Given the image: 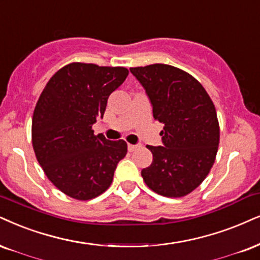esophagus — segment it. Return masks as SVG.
Returning a JSON list of instances; mask_svg holds the SVG:
<instances>
[{"instance_id": "esophagus-1", "label": "esophagus", "mask_w": 260, "mask_h": 260, "mask_svg": "<svg viewBox=\"0 0 260 260\" xmlns=\"http://www.w3.org/2000/svg\"><path fill=\"white\" fill-rule=\"evenodd\" d=\"M139 145H127V149H129V152H134V150H136L137 148H139Z\"/></svg>"}]
</instances>
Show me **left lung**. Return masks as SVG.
I'll use <instances>...</instances> for the list:
<instances>
[{"mask_svg":"<svg viewBox=\"0 0 260 260\" xmlns=\"http://www.w3.org/2000/svg\"><path fill=\"white\" fill-rule=\"evenodd\" d=\"M164 125L162 146H147L153 161L141 171L143 181L159 195L184 197L203 183L219 145L217 112L204 86L177 67L154 63L131 67Z\"/></svg>","mask_w":260,"mask_h":260,"instance_id":"8db88e82","label":"left lung"}]
</instances>
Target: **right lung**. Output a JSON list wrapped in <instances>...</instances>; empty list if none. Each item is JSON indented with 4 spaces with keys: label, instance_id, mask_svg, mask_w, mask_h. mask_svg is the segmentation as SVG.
I'll return each instance as SVG.
<instances>
[{
    "label": "right lung",
    "instance_id": "right-lung-1",
    "mask_svg": "<svg viewBox=\"0 0 260 260\" xmlns=\"http://www.w3.org/2000/svg\"><path fill=\"white\" fill-rule=\"evenodd\" d=\"M127 75L125 67L72 62L42 91L32 117V146L48 179L63 194L90 200L113 181L127 145L95 136L92 124L104 117L108 96Z\"/></svg>",
    "mask_w": 260,
    "mask_h": 260
}]
</instances>
